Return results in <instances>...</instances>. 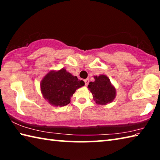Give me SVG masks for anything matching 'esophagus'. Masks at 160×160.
Returning a JSON list of instances; mask_svg holds the SVG:
<instances>
[{
  "label": "esophagus",
  "mask_w": 160,
  "mask_h": 160,
  "mask_svg": "<svg viewBox=\"0 0 160 160\" xmlns=\"http://www.w3.org/2000/svg\"><path fill=\"white\" fill-rule=\"evenodd\" d=\"M85 86H88L89 83V80L88 79L85 80Z\"/></svg>",
  "instance_id": "obj_1"
}]
</instances>
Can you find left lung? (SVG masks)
<instances>
[{
  "mask_svg": "<svg viewBox=\"0 0 160 160\" xmlns=\"http://www.w3.org/2000/svg\"><path fill=\"white\" fill-rule=\"evenodd\" d=\"M94 82H90L88 88L92 94L93 99L97 104L106 105L112 103L116 95V90L109 78L105 75L94 76Z\"/></svg>",
  "mask_w": 160,
  "mask_h": 160,
  "instance_id": "left-lung-1",
  "label": "left lung"
}]
</instances>
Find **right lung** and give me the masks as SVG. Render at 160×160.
<instances>
[{"mask_svg": "<svg viewBox=\"0 0 160 160\" xmlns=\"http://www.w3.org/2000/svg\"><path fill=\"white\" fill-rule=\"evenodd\" d=\"M84 85L83 80H79L65 68L50 70L40 82L43 97L55 107L68 104L77 89Z\"/></svg>", "mask_w": 160, "mask_h": 160, "instance_id": "obj_1", "label": "right lung"}]
</instances>
